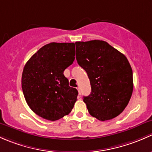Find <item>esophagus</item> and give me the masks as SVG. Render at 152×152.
I'll list each match as a JSON object with an SVG mask.
<instances>
[{
  "instance_id": "obj_1",
  "label": "esophagus",
  "mask_w": 152,
  "mask_h": 152,
  "mask_svg": "<svg viewBox=\"0 0 152 152\" xmlns=\"http://www.w3.org/2000/svg\"><path fill=\"white\" fill-rule=\"evenodd\" d=\"M77 89L78 93H79V94L80 95V87H77Z\"/></svg>"
}]
</instances>
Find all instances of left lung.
Instances as JSON below:
<instances>
[{
  "mask_svg": "<svg viewBox=\"0 0 152 152\" xmlns=\"http://www.w3.org/2000/svg\"><path fill=\"white\" fill-rule=\"evenodd\" d=\"M76 59L86 72L91 92L83 96L91 115L99 121L118 116L133 91L132 70L127 58L102 40L76 42Z\"/></svg>",
  "mask_w": 152,
  "mask_h": 152,
  "instance_id": "8db88e82",
  "label": "left lung"
}]
</instances>
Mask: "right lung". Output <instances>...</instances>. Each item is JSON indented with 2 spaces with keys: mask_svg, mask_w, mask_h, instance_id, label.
<instances>
[{
  "mask_svg": "<svg viewBox=\"0 0 152 152\" xmlns=\"http://www.w3.org/2000/svg\"><path fill=\"white\" fill-rule=\"evenodd\" d=\"M75 43L48 44L31 56L23 69L22 89L37 115L56 121L72 110L78 91L69 86L64 72L72 64Z\"/></svg>",
  "mask_w": 152,
  "mask_h": 152,
  "instance_id": "add662e5",
  "label": "right lung"
}]
</instances>
